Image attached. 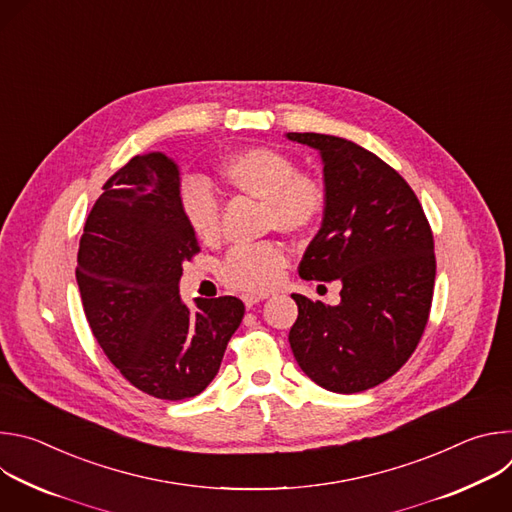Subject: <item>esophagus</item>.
<instances>
[{
  "label": "esophagus",
  "instance_id": "34e87169",
  "mask_svg": "<svg viewBox=\"0 0 512 512\" xmlns=\"http://www.w3.org/2000/svg\"><path fill=\"white\" fill-rule=\"evenodd\" d=\"M263 300H265V296H249V294H247V296H243V304H245V308H247V310H251L253 306H257V304H259V302H263Z\"/></svg>",
  "mask_w": 512,
  "mask_h": 512
}]
</instances>
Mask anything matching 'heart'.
Masks as SVG:
<instances>
[{
    "label": "heart",
    "instance_id": "1",
    "mask_svg": "<svg viewBox=\"0 0 512 512\" xmlns=\"http://www.w3.org/2000/svg\"><path fill=\"white\" fill-rule=\"evenodd\" d=\"M221 178L233 190L263 200V225L285 235L310 231L324 210V190L300 174L298 164L273 148H245L221 164ZM180 210L192 235L212 243L221 233V212L214 194L200 182H188L180 194ZM287 257L277 243L237 247L223 263V281L249 294H265L275 287Z\"/></svg>",
    "mask_w": 512,
    "mask_h": 512
}]
</instances>
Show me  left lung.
Instances as JSON below:
<instances>
[{
  "label": "left lung",
  "mask_w": 512,
  "mask_h": 512,
  "mask_svg": "<svg viewBox=\"0 0 512 512\" xmlns=\"http://www.w3.org/2000/svg\"><path fill=\"white\" fill-rule=\"evenodd\" d=\"M324 166V218L300 263L302 279L340 281V304L300 294L289 346L302 371L332 393H360L413 354L431 308L435 257L409 184L373 152L326 133H285Z\"/></svg>",
  "instance_id": "8db88e82"
}]
</instances>
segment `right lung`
<instances>
[{
	"label": "right lung",
	"instance_id": "obj_1",
	"mask_svg": "<svg viewBox=\"0 0 512 512\" xmlns=\"http://www.w3.org/2000/svg\"><path fill=\"white\" fill-rule=\"evenodd\" d=\"M103 190L77 265L89 326L133 387L166 401L194 397L221 369L245 306L233 296L182 302V267L198 241L180 210V168L170 156H135Z\"/></svg>",
	"mask_w": 512,
	"mask_h": 512
}]
</instances>
